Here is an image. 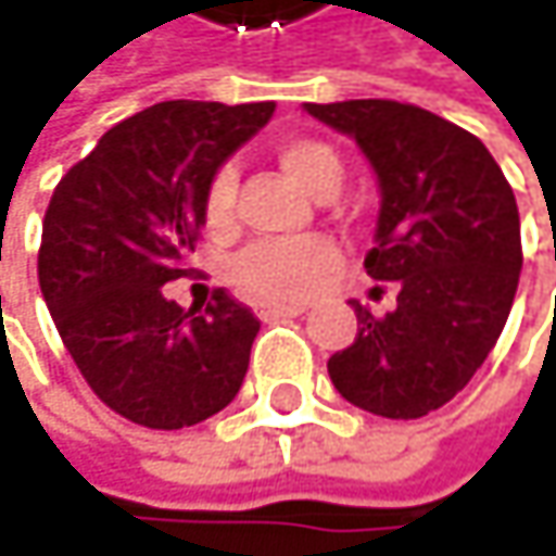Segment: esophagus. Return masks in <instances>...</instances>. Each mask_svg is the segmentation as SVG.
Instances as JSON below:
<instances>
[{
    "label": "esophagus",
    "instance_id": "obj_1",
    "mask_svg": "<svg viewBox=\"0 0 556 556\" xmlns=\"http://www.w3.org/2000/svg\"><path fill=\"white\" fill-rule=\"evenodd\" d=\"M305 312V305H264L257 315L264 318V321H277V318H295V315H302Z\"/></svg>",
    "mask_w": 556,
    "mask_h": 556
}]
</instances>
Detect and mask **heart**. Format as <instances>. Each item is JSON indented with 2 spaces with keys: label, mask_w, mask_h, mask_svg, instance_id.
Masks as SVG:
<instances>
[{
  "label": "heart",
  "mask_w": 556,
  "mask_h": 556,
  "mask_svg": "<svg viewBox=\"0 0 556 556\" xmlns=\"http://www.w3.org/2000/svg\"><path fill=\"white\" fill-rule=\"evenodd\" d=\"M279 167L292 182H299L312 195H331L341 182V157L334 148L315 138H289L277 148ZM235 192L238 173L231 164L215 169L205 189V225L222 231L235 222ZM338 264V248L328 238L305 241H261L244 248L231 261V282L254 302L279 305L295 302L318 286V279L331 274Z\"/></svg>",
  "instance_id": "b5f03b06"
}]
</instances>
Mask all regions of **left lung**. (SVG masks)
I'll return each mask as SVG.
<instances>
[{"label": "left lung", "instance_id": "1", "mask_svg": "<svg viewBox=\"0 0 556 556\" xmlns=\"http://www.w3.org/2000/svg\"><path fill=\"white\" fill-rule=\"evenodd\" d=\"M305 112L351 135L377 169L364 267L399 286L383 318L351 302L357 338L331 354V383L364 412L421 418L473 380L505 328L521 274L515 192L477 135L428 109L348 99Z\"/></svg>", "mask_w": 556, "mask_h": 556}]
</instances>
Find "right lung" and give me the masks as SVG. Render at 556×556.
<instances>
[{
    "instance_id": "1",
    "label": "right lung",
    "mask_w": 556,
    "mask_h": 556,
    "mask_svg": "<svg viewBox=\"0 0 556 556\" xmlns=\"http://www.w3.org/2000/svg\"><path fill=\"white\" fill-rule=\"evenodd\" d=\"M270 115L274 102H157L56 182L38 282L83 380L135 425H199L244 383L257 315L225 289L186 312L161 286L189 274L208 179Z\"/></svg>"
}]
</instances>
